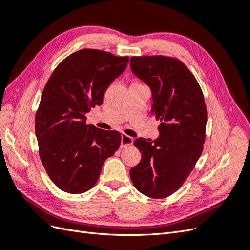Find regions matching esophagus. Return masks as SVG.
Masks as SVG:
<instances>
[{
    "mask_svg": "<svg viewBox=\"0 0 250 250\" xmlns=\"http://www.w3.org/2000/svg\"><path fill=\"white\" fill-rule=\"evenodd\" d=\"M133 144V139L127 134H122V140H121V146L122 148L130 146Z\"/></svg>",
    "mask_w": 250,
    "mask_h": 250,
    "instance_id": "obj_1",
    "label": "esophagus"
}]
</instances>
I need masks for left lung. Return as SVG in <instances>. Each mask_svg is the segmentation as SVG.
<instances>
[{
  "label": "left lung",
  "instance_id": "8db88e82",
  "mask_svg": "<svg viewBox=\"0 0 250 250\" xmlns=\"http://www.w3.org/2000/svg\"><path fill=\"white\" fill-rule=\"evenodd\" d=\"M130 66L151 87V115L161 122L157 140L134 141L142 160L130 170V178L145 196L166 198L184 185L202 153L206 101L197 79L176 57L132 56Z\"/></svg>",
  "mask_w": 250,
  "mask_h": 250
}]
</instances>
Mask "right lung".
Here are the masks:
<instances>
[{"mask_svg":"<svg viewBox=\"0 0 250 250\" xmlns=\"http://www.w3.org/2000/svg\"><path fill=\"white\" fill-rule=\"evenodd\" d=\"M128 56L82 49L65 57L44 86L35 115L41 161L60 190L81 194L99 179L102 166L121 145V133L86 123L110 83L126 69Z\"/></svg>","mask_w":250,"mask_h":250,"instance_id":"obj_1","label":"right lung"}]
</instances>
